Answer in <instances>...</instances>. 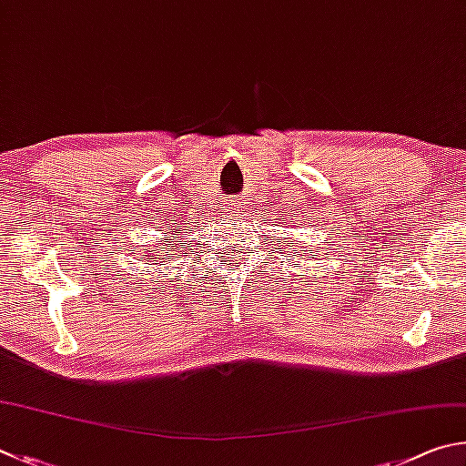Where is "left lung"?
I'll return each instance as SVG.
<instances>
[{"instance_id": "1", "label": "left lung", "mask_w": 466, "mask_h": 466, "mask_svg": "<svg viewBox=\"0 0 466 466\" xmlns=\"http://www.w3.org/2000/svg\"><path fill=\"white\" fill-rule=\"evenodd\" d=\"M290 223H292V220H290ZM307 248H309V246H307ZM290 249H292V251H290L289 256L295 254V256L299 258V256H300V251H303V246H300V241H299V243H290ZM309 254H313V249H311V248H309Z\"/></svg>"}]
</instances>
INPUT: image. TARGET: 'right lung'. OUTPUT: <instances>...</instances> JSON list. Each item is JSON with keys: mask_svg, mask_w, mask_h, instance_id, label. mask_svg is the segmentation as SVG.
<instances>
[{"mask_svg": "<svg viewBox=\"0 0 466 466\" xmlns=\"http://www.w3.org/2000/svg\"><path fill=\"white\" fill-rule=\"evenodd\" d=\"M161 231H167L166 233V243H155V249H151L153 254L147 256L145 259L147 262H153L151 266H159L157 270L159 274H163V270H171L174 268V262L179 258V251H182V248H179V239H184V231H179L182 228V225L179 223H169L166 225V228L159 227Z\"/></svg>", "mask_w": 466, "mask_h": 466, "instance_id": "right-lung-1", "label": "right lung"}]
</instances>
